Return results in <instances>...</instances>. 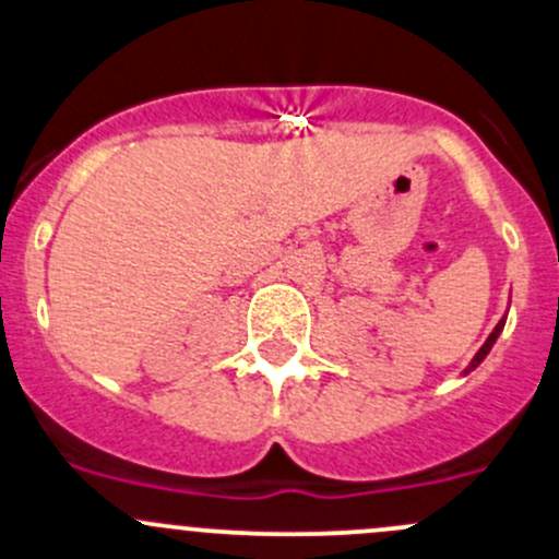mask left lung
Segmentation results:
<instances>
[{
    "mask_svg": "<svg viewBox=\"0 0 559 559\" xmlns=\"http://www.w3.org/2000/svg\"><path fill=\"white\" fill-rule=\"evenodd\" d=\"M503 326H506V316H503V319H500V321H498V326H495V330H492V332H489V337H487V341H484V346H481V348H478V352H476V357H473V359H471V365H467V368H465V373H471V370H473V368H478V365H481V362H484V357H487V354H489V352H492L495 341H498V335H500V332H503Z\"/></svg>",
    "mask_w": 559,
    "mask_h": 559,
    "instance_id": "8db88e82",
    "label": "left lung"
}]
</instances>
